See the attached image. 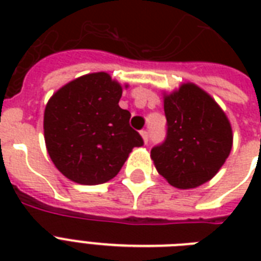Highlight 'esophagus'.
<instances>
[{"instance_id": "esophagus-1", "label": "esophagus", "mask_w": 261, "mask_h": 261, "mask_svg": "<svg viewBox=\"0 0 261 261\" xmlns=\"http://www.w3.org/2000/svg\"><path fill=\"white\" fill-rule=\"evenodd\" d=\"M141 137L143 139V143H147V141H149V133L146 130L141 131Z\"/></svg>"}]
</instances>
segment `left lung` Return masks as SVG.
I'll use <instances>...</instances> for the list:
<instances>
[{"label":"left lung","mask_w":261,"mask_h":261,"mask_svg":"<svg viewBox=\"0 0 261 261\" xmlns=\"http://www.w3.org/2000/svg\"><path fill=\"white\" fill-rule=\"evenodd\" d=\"M167 139L151 149L155 169L171 186L190 190L218 173L233 146L226 114L192 83L164 94Z\"/></svg>","instance_id":"obj_1"}]
</instances>
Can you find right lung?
I'll list each match as a JSON object with an SVG mask.
<instances>
[{
    "label": "right lung",
    "mask_w": 261,
    "mask_h": 261,
    "mask_svg": "<svg viewBox=\"0 0 261 261\" xmlns=\"http://www.w3.org/2000/svg\"><path fill=\"white\" fill-rule=\"evenodd\" d=\"M128 85H124L127 88ZM122 85L108 73H90L55 92L44 110V141L61 173L85 186L110 181L134 147L143 145L119 107Z\"/></svg>",
    "instance_id": "obj_1"
}]
</instances>
